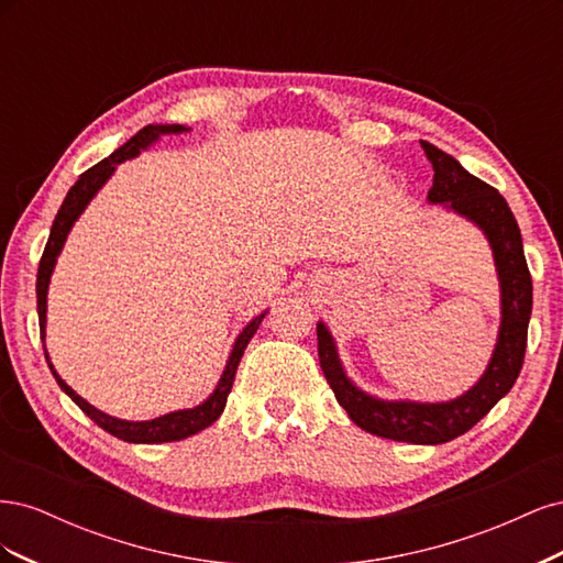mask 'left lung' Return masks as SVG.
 Instances as JSON below:
<instances>
[{
  "instance_id": "obj_1",
  "label": "left lung",
  "mask_w": 563,
  "mask_h": 563,
  "mask_svg": "<svg viewBox=\"0 0 563 563\" xmlns=\"http://www.w3.org/2000/svg\"><path fill=\"white\" fill-rule=\"evenodd\" d=\"M420 145L434 168L428 201L441 203L446 211L463 216L479 228L496 261L500 282V331L484 376L465 395L451 401H387L366 395L347 378L335 340L323 321H317V340L323 376L354 424L383 439L434 446L472 430L517 383L533 308V282L526 265L519 225L503 195L496 187L465 172L444 150L428 141H420Z\"/></svg>"
}]
</instances>
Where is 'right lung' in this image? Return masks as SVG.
<instances>
[{"label": "right lung", "mask_w": 563, "mask_h": 563, "mask_svg": "<svg viewBox=\"0 0 563 563\" xmlns=\"http://www.w3.org/2000/svg\"><path fill=\"white\" fill-rule=\"evenodd\" d=\"M185 131H190V129H185L183 124H150V126H145V129H141L139 133H135L133 139L126 141L122 147H117L110 157H106L103 162H98L96 166H91L89 172H84L79 176V180L70 187V192H67L63 207L56 213L54 225H51L48 242H46V249H44L42 261H40V269H37V314H40L42 343H44V335H46V294H48V282H51V275H54L56 261H58V255L63 251V244L67 240V234H70V230L75 225V220L81 216L84 209L89 207V201L98 195L100 187H103L108 183V178L114 174L117 164L139 157L141 150H147L152 143H157L162 135H166V133H185ZM265 314L267 312L253 317L244 327V331L236 335L234 345H232V352L228 356V364H225L223 376H220V380H218L216 389L209 395V399H203L195 408H183V411L166 413V416H159L155 420L133 422V420H119V418H112V416H108L103 411H98L96 406H91L87 399H81L77 391L58 376L54 364L48 362V352L46 350H44V354H46L48 368H51V373H54V378L60 385V389L81 408L84 413H87L98 424V428H103L106 432H110L117 439L129 441V444H164V441H180V439L192 437V434H197L201 430H207L209 424H213L220 418V413H223V408L228 404V395H230L232 383H234L236 366H240L242 354H244V350L249 345V340L253 338L255 331H258Z\"/></svg>", "instance_id": "1"}]
</instances>
